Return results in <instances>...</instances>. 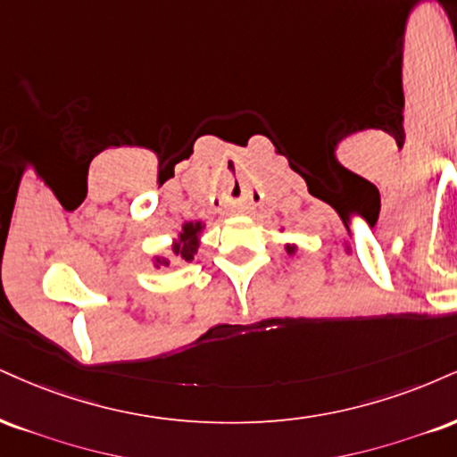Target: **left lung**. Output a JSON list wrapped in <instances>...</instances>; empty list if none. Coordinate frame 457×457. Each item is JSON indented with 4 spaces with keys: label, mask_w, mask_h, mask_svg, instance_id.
<instances>
[{
    "label": "left lung",
    "mask_w": 457,
    "mask_h": 457,
    "mask_svg": "<svg viewBox=\"0 0 457 457\" xmlns=\"http://www.w3.org/2000/svg\"><path fill=\"white\" fill-rule=\"evenodd\" d=\"M285 251H287V255L294 257L295 253H298V245H291V243H287V245H285Z\"/></svg>",
    "instance_id": "8db88e82"
}]
</instances>
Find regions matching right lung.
I'll list each match as a JSON object with an SVG mask.
<instances>
[{
	"mask_svg": "<svg viewBox=\"0 0 457 457\" xmlns=\"http://www.w3.org/2000/svg\"><path fill=\"white\" fill-rule=\"evenodd\" d=\"M206 232V223L204 221H185L183 228H180V232L176 234V238L172 240V245H170V249H172V255H174V263L176 262H183V263H189L194 262V257L197 255V249H200L202 245V236ZM153 268H168L170 263V257H163V255H153Z\"/></svg>",
	"mask_w": 457,
	"mask_h": 457,
	"instance_id": "add662e5",
	"label": "right lung"
}]
</instances>
